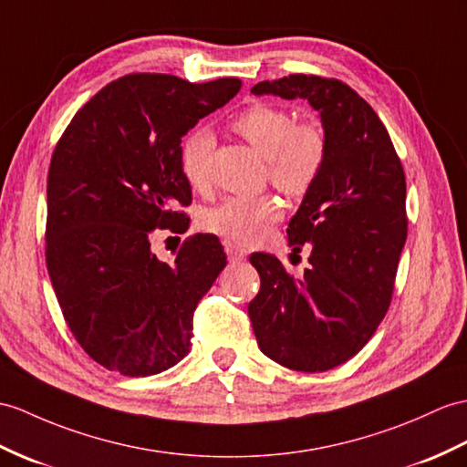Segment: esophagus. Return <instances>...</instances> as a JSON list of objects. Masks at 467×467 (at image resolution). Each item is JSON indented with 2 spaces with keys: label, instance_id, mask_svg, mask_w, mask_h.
Listing matches in <instances>:
<instances>
[{
  "label": "esophagus",
  "instance_id": "obj_1",
  "mask_svg": "<svg viewBox=\"0 0 467 467\" xmlns=\"http://www.w3.org/2000/svg\"><path fill=\"white\" fill-rule=\"evenodd\" d=\"M224 251H226V256H229L231 263H241V260L246 258V251H243L241 246H236L233 243H224Z\"/></svg>",
  "mask_w": 467,
  "mask_h": 467
}]
</instances>
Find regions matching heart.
Masks as SVG:
<instances>
[{"mask_svg": "<svg viewBox=\"0 0 467 467\" xmlns=\"http://www.w3.org/2000/svg\"><path fill=\"white\" fill-rule=\"evenodd\" d=\"M234 131L266 159L268 177L276 187L298 197L305 194L327 159V135L317 121L296 125L283 107L254 103L234 119ZM214 137L209 129H194L182 139L179 162L182 177L194 191L209 187V157ZM280 202L273 194L243 199L226 197L204 213V229L236 244H253L280 219Z\"/></svg>", "mask_w": 467, "mask_h": 467, "instance_id": "obj_1", "label": "heart"}]
</instances>
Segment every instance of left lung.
Listing matches in <instances>:
<instances>
[{
  "label": "left lung",
  "instance_id": "8db88e82",
  "mask_svg": "<svg viewBox=\"0 0 467 467\" xmlns=\"http://www.w3.org/2000/svg\"><path fill=\"white\" fill-rule=\"evenodd\" d=\"M251 91L308 101L327 135V159L286 229L292 251L310 244V266L296 280L276 256L253 254L260 290L248 305L263 354L324 372L360 352L388 312L408 234L404 169L380 119L346 83L290 75Z\"/></svg>",
  "mask_w": 467,
  "mask_h": 467
}]
</instances>
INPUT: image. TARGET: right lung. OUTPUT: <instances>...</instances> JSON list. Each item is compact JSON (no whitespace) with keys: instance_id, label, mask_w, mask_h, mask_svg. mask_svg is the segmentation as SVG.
<instances>
[{"instance_id":"add662e5","label":"right lung","mask_w":467,"mask_h":467,"mask_svg":"<svg viewBox=\"0 0 467 467\" xmlns=\"http://www.w3.org/2000/svg\"><path fill=\"white\" fill-rule=\"evenodd\" d=\"M243 81L189 83L175 75H125L75 113L47 175L46 260L75 340L97 364L150 376L191 348L192 312L226 266L214 234H197L175 263L150 251L157 229L182 231L171 211L191 202L181 139Z\"/></svg>"}]
</instances>
